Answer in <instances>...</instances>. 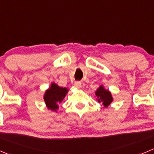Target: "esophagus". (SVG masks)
<instances>
[{
    "mask_svg": "<svg viewBox=\"0 0 154 154\" xmlns=\"http://www.w3.org/2000/svg\"><path fill=\"white\" fill-rule=\"evenodd\" d=\"M74 86H75L76 88H77V89H80V88L81 87V83H80V81L75 82V83H74Z\"/></svg>",
    "mask_w": 154,
    "mask_h": 154,
    "instance_id": "34e87169",
    "label": "esophagus"
}]
</instances>
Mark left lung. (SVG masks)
<instances>
[{"label":"left lung","instance_id":"8db88e82","mask_svg":"<svg viewBox=\"0 0 154 154\" xmlns=\"http://www.w3.org/2000/svg\"><path fill=\"white\" fill-rule=\"evenodd\" d=\"M95 95L97 100L99 103H101L104 107H107L113 101V97L109 90L104 89V86L101 85L98 89L95 91Z\"/></svg>","mask_w":154,"mask_h":154}]
</instances>
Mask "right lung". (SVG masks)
Wrapping results in <instances>:
<instances>
[{
  "instance_id": "right-lung-1",
  "label": "right lung",
  "mask_w": 154,
  "mask_h": 154,
  "mask_svg": "<svg viewBox=\"0 0 154 154\" xmlns=\"http://www.w3.org/2000/svg\"><path fill=\"white\" fill-rule=\"evenodd\" d=\"M68 92V89L67 88L60 87L56 83H52L50 87L46 91L44 95V99L47 108L56 111Z\"/></svg>"
}]
</instances>
